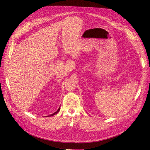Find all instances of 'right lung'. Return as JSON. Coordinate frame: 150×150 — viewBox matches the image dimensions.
Listing matches in <instances>:
<instances>
[{
    "mask_svg": "<svg viewBox=\"0 0 150 150\" xmlns=\"http://www.w3.org/2000/svg\"><path fill=\"white\" fill-rule=\"evenodd\" d=\"M60 108H61V107H59V109H58V110L55 112H54L53 113V114H52V115H49V116H47L48 117H49V116H54V115H56V114H57V113L59 112V110H60Z\"/></svg>",
    "mask_w": 150,
    "mask_h": 150,
    "instance_id": "add662e5",
    "label": "right lung"
}]
</instances>
